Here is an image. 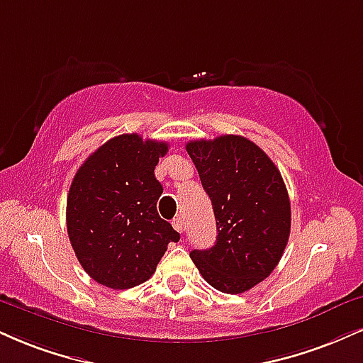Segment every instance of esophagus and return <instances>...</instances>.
Instances as JSON below:
<instances>
[{"label":"esophagus","mask_w":363,"mask_h":363,"mask_svg":"<svg viewBox=\"0 0 363 363\" xmlns=\"http://www.w3.org/2000/svg\"><path fill=\"white\" fill-rule=\"evenodd\" d=\"M172 226H174V228H176V231H179V233H182V231H184V228H186L184 218H182V216L174 218V220H172Z\"/></svg>","instance_id":"34e87169"}]
</instances>
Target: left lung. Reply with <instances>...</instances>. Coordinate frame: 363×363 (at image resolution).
I'll return each instance as SVG.
<instances>
[{
  "mask_svg": "<svg viewBox=\"0 0 363 363\" xmlns=\"http://www.w3.org/2000/svg\"><path fill=\"white\" fill-rule=\"evenodd\" d=\"M198 169L216 218L218 237L191 259L209 286L240 294L270 276L291 233V203L281 172L259 145L240 135L193 140Z\"/></svg>",
  "mask_w": 363,
  "mask_h": 363,
  "instance_id": "8db88e82",
  "label": "left lung"
}]
</instances>
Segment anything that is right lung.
<instances>
[{"label":"right lung","instance_id":"1","mask_svg":"<svg viewBox=\"0 0 363 363\" xmlns=\"http://www.w3.org/2000/svg\"><path fill=\"white\" fill-rule=\"evenodd\" d=\"M169 143L125 133L93 152L72 179L67 233L82 269L98 284L130 289L148 281L179 233L157 213L155 165Z\"/></svg>","mask_w":363,"mask_h":363}]
</instances>
